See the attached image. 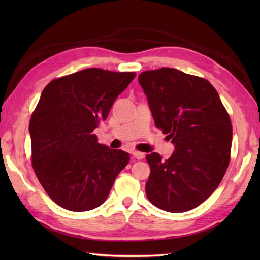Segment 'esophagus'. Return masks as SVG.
<instances>
[{"label":"esophagus","mask_w":260,"mask_h":260,"mask_svg":"<svg viewBox=\"0 0 260 260\" xmlns=\"http://www.w3.org/2000/svg\"><path fill=\"white\" fill-rule=\"evenodd\" d=\"M133 156L136 158V159H142L145 157V154L142 153V152H139V151H134L133 152Z\"/></svg>","instance_id":"34e87169"}]
</instances>
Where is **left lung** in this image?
<instances>
[{
  "instance_id": "8db88e82",
  "label": "left lung",
  "mask_w": 260,
  "mask_h": 260,
  "mask_svg": "<svg viewBox=\"0 0 260 260\" xmlns=\"http://www.w3.org/2000/svg\"><path fill=\"white\" fill-rule=\"evenodd\" d=\"M154 123L174 144L171 157L146 155L151 173L145 192L164 211L185 212L206 201L230 162L233 125L217 90L201 77L173 68L139 76Z\"/></svg>"
}]
</instances>
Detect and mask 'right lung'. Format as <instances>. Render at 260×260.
Returning a JSON list of instances; mask_svg holds the SVG:
<instances>
[{
	"instance_id": "1",
	"label": "right lung",
	"mask_w": 260,
	"mask_h": 260,
	"mask_svg": "<svg viewBox=\"0 0 260 260\" xmlns=\"http://www.w3.org/2000/svg\"><path fill=\"white\" fill-rule=\"evenodd\" d=\"M135 76L88 68L53 79L43 89L29 125L31 161L58 206L76 212L99 207L128 164V153L99 144L93 131Z\"/></svg>"
}]
</instances>
